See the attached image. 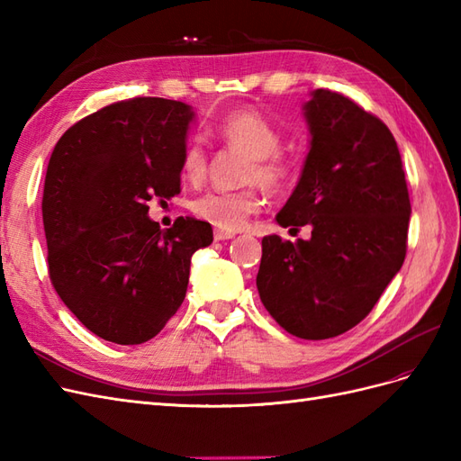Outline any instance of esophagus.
Masks as SVG:
<instances>
[{"label":"esophagus","mask_w":461,"mask_h":461,"mask_svg":"<svg viewBox=\"0 0 461 461\" xmlns=\"http://www.w3.org/2000/svg\"><path fill=\"white\" fill-rule=\"evenodd\" d=\"M234 232H229V230H221V229H215V240H229V239H234Z\"/></svg>","instance_id":"34e87169"}]
</instances>
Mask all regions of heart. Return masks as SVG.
I'll return each mask as SVG.
<instances>
[{
    "label": "heart",
    "mask_w": 461,
    "mask_h": 461,
    "mask_svg": "<svg viewBox=\"0 0 461 461\" xmlns=\"http://www.w3.org/2000/svg\"><path fill=\"white\" fill-rule=\"evenodd\" d=\"M219 140L239 149L249 161L244 183H258L265 190L286 188L296 175L292 159L281 151L283 136L275 124L254 107L232 109L213 124ZM209 167V153L200 138H190L180 158V173L188 183H200ZM261 209V198L254 186L242 190H209L192 202V212L221 230H239L249 215Z\"/></svg>",
    "instance_id": "1"
}]
</instances>
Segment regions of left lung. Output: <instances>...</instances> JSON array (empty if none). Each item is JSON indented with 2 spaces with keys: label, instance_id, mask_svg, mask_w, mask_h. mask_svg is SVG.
Returning <instances> with one entry per match:
<instances>
[{
  "label": "left lung",
  "instance_id": "obj_1",
  "mask_svg": "<svg viewBox=\"0 0 461 461\" xmlns=\"http://www.w3.org/2000/svg\"><path fill=\"white\" fill-rule=\"evenodd\" d=\"M312 144L276 215L312 227L298 242L261 240L258 292L286 332L325 340L364 321L406 259L410 194L386 124L350 97L319 88L303 105Z\"/></svg>",
  "mask_w": 461,
  "mask_h": 461
}]
</instances>
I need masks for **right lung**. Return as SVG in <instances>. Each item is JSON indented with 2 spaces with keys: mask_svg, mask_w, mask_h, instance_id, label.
<instances>
[{
  "mask_svg": "<svg viewBox=\"0 0 461 461\" xmlns=\"http://www.w3.org/2000/svg\"><path fill=\"white\" fill-rule=\"evenodd\" d=\"M190 105L132 97L80 119L55 144L41 219L50 281L97 337L142 344L185 302L192 254L213 242L212 225L148 217V202L180 194Z\"/></svg>",
  "mask_w": 461,
  "mask_h": 461,
  "instance_id": "right-lung-1",
  "label": "right lung"
}]
</instances>
